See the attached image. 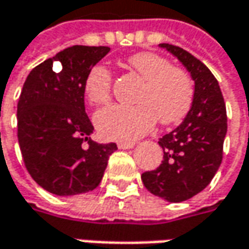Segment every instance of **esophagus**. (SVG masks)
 <instances>
[{"label":"esophagus","mask_w":249,"mask_h":249,"mask_svg":"<svg viewBox=\"0 0 249 249\" xmlns=\"http://www.w3.org/2000/svg\"><path fill=\"white\" fill-rule=\"evenodd\" d=\"M136 144L134 142H124V141H120V142H118V147H119L120 149H130L133 148Z\"/></svg>","instance_id":"1"}]
</instances>
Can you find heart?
I'll list each match as a JSON object with an SVG mask.
<instances>
[{"mask_svg":"<svg viewBox=\"0 0 249 249\" xmlns=\"http://www.w3.org/2000/svg\"><path fill=\"white\" fill-rule=\"evenodd\" d=\"M127 66L144 79L136 105H110L97 112L95 126L102 137L133 141L147 134L157 123L173 124L188 113L194 100V84L188 73L173 66L157 53H137L127 58ZM113 76L105 65L94 66L86 79V94L95 105L110 101Z\"/></svg>","mask_w":249,"mask_h":249,"instance_id":"heart-1","label":"heart"}]
</instances>
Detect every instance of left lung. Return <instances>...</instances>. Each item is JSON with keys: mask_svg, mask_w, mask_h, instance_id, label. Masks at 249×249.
<instances>
[{"mask_svg": "<svg viewBox=\"0 0 249 249\" xmlns=\"http://www.w3.org/2000/svg\"><path fill=\"white\" fill-rule=\"evenodd\" d=\"M186 66L193 80L194 100L180 126L159 139L163 160L155 170L144 172L141 180L154 196L181 202L196 196L216 175L223 159L227 133L226 105L212 72L186 50L159 44Z\"/></svg>", "mask_w": 249, "mask_h": 249, "instance_id": "left-lung-1", "label": "left lung"}]
</instances>
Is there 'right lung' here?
<instances>
[{
    "label": "right lung",
    "instance_id": "obj_1",
    "mask_svg": "<svg viewBox=\"0 0 249 249\" xmlns=\"http://www.w3.org/2000/svg\"><path fill=\"white\" fill-rule=\"evenodd\" d=\"M109 47L73 45L29 73L18 102V140L24 166L48 193L69 196L92 191L118 147L90 139L84 84ZM53 62L61 71H52Z\"/></svg>",
    "mask_w": 249,
    "mask_h": 249
}]
</instances>
